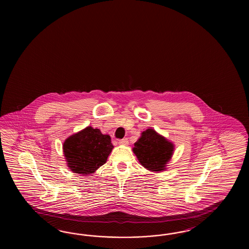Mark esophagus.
Segmentation results:
<instances>
[{"label": "esophagus", "mask_w": 249, "mask_h": 249, "mask_svg": "<svg viewBox=\"0 0 249 249\" xmlns=\"http://www.w3.org/2000/svg\"><path fill=\"white\" fill-rule=\"evenodd\" d=\"M119 143L121 144V145H128V139H127V138H125V139H121V140L119 141Z\"/></svg>", "instance_id": "1"}]
</instances>
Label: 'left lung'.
<instances>
[{"label":"left lung","instance_id":"obj_1","mask_svg":"<svg viewBox=\"0 0 249 249\" xmlns=\"http://www.w3.org/2000/svg\"><path fill=\"white\" fill-rule=\"evenodd\" d=\"M133 152L139 161L146 169L160 172L173 155L174 144L151 128L142 133V137L134 143Z\"/></svg>","mask_w":249,"mask_h":249}]
</instances>
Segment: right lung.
Listing matches in <instances>:
<instances>
[{"instance_id": "add662e5", "label": "right lung", "mask_w": 249, "mask_h": 249, "mask_svg": "<svg viewBox=\"0 0 249 249\" xmlns=\"http://www.w3.org/2000/svg\"><path fill=\"white\" fill-rule=\"evenodd\" d=\"M113 149L111 139L98 128L88 127L70 136L63 145L68 165L75 174H93L107 161Z\"/></svg>"}]
</instances>
